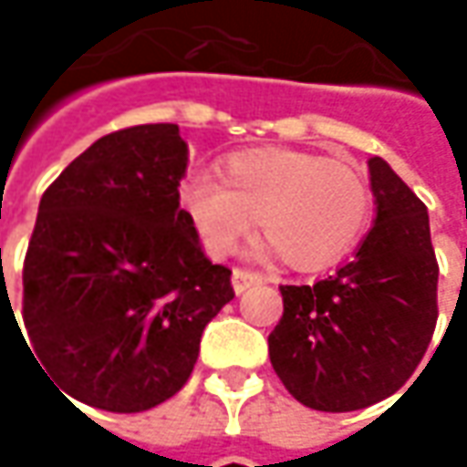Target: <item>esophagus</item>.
Segmentation results:
<instances>
[{
  "mask_svg": "<svg viewBox=\"0 0 467 467\" xmlns=\"http://www.w3.org/2000/svg\"><path fill=\"white\" fill-rule=\"evenodd\" d=\"M231 283H234V291H236V294H244L246 288H252V285L262 283V275L260 273H252V270H234V278H231Z\"/></svg>",
  "mask_w": 467,
  "mask_h": 467,
  "instance_id": "1",
  "label": "esophagus"
}]
</instances>
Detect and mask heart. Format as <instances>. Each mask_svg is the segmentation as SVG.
<instances>
[{
	"label": "heart",
	"instance_id": "heart-1",
	"mask_svg": "<svg viewBox=\"0 0 467 467\" xmlns=\"http://www.w3.org/2000/svg\"><path fill=\"white\" fill-rule=\"evenodd\" d=\"M179 202L207 254L225 257L257 218L270 246L296 270L346 257L371 213L367 182L350 163L283 148L231 155L223 182L189 176Z\"/></svg>",
	"mask_w": 467,
	"mask_h": 467
}]
</instances>
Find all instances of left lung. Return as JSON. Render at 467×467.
Instances as JSON below:
<instances>
[{"instance_id": "1", "label": "left lung", "mask_w": 467, "mask_h": 467, "mask_svg": "<svg viewBox=\"0 0 467 467\" xmlns=\"http://www.w3.org/2000/svg\"><path fill=\"white\" fill-rule=\"evenodd\" d=\"M374 225L353 260L314 285H280L270 361L314 410L346 413L398 392L437 327L440 265L429 213L382 158H368Z\"/></svg>"}]
</instances>
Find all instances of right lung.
Returning <instances> with one entry per match:
<instances>
[{
  "mask_svg": "<svg viewBox=\"0 0 467 467\" xmlns=\"http://www.w3.org/2000/svg\"><path fill=\"white\" fill-rule=\"evenodd\" d=\"M176 124L96 140L46 189L23 267V319L54 385L111 413L187 385L205 325L234 298L179 207ZM38 364V361H36Z\"/></svg>",
  "mask_w": 467,
  "mask_h": 467,
  "instance_id": "obj_1",
  "label": "right lung"
}]
</instances>
